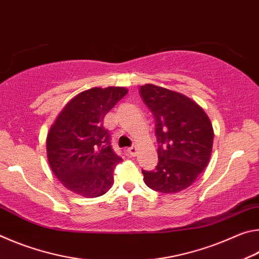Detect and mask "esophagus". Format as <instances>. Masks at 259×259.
I'll use <instances>...</instances> for the list:
<instances>
[{
  "label": "esophagus",
  "mask_w": 259,
  "mask_h": 259,
  "mask_svg": "<svg viewBox=\"0 0 259 259\" xmlns=\"http://www.w3.org/2000/svg\"><path fill=\"white\" fill-rule=\"evenodd\" d=\"M128 153H129V154H130L131 156H136V155H137V153H138L137 146H131V147H129V148H128Z\"/></svg>",
  "instance_id": "obj_1"
}]
</instances>
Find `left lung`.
<instances>
[{
	"label": "left lung",
	"instance_id": "obj_1",
	"mask_svg": "<svg viewBox=\"0 0 259 259\" xmlns=\"http://www.w3.org/2000/svg\"><path fill=\"white\" fill-rule=\"evenodd\" d=\"M140 96L155 120L159 162L142 170L146 185L171 194L190 187L211 156L213 130L198 104L176 91L154 84L140 87Z\"/></svg>",
	"mask_w": 259,
	"mask_h": 259
}]
</instances>
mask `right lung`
Here are the masks:
<instances>
[{"label": "right lung", "mask_w": 259, "mask_h": 259, "mask_svg": "<svg viewBox=\"0 0 259 259\" xmlns=\"http://www.w3.org/2000/svg\"><path fill=\"white\" fill-rule=\"evenodd\" d=\"M128 94L123 87L93 88L74 97L51 125L47 137L48 161L63 185L85 198L112 186L121 157L113 151L104 117Z\"/></svg>", "instance_id": "add662e5"}]
</instances>
